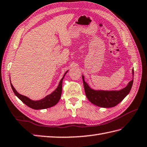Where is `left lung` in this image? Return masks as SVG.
I'll use <instances>...</instances> for the list:
<instances>
[{"instance_id": "obj_1", "label": "left lung", "mask_w": 147, "mask_h": 147, "mask_svg": "<svg viewBox=\"0 0 147 147\" xmlns=\"http://www.w3.org/2000/svg\"><path fill=\"white\" fill-rule=\"evenodd\" d=\"M133 75L134 76L133 70ZM82 80L85 92L87 99L90 102L102 107H112L118 104L129 94L133 82V79L129 82L128 86L120 90L104 91L92 89L84 81V76H82Z\"/></svg>"}]
</instances>
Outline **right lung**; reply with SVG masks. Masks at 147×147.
<instances>
[{"label":"right lung","mask_w":147,"mask_h":147,"mask_svg":"<svg viewBox=\"0 0 147 147\" xmlns=\"http://www.w3.org/2000/svg\"><path fill=\"white\" fill-rule=\"evenodd\" d=\"M68 71H67L62 79L60 81L59 85H58L57 89L53 91L50 95H48L45 97L44 99L39 100H32L28 97H26L24 96H22L21 94H19L17 91L16 90L14 87H13L12 84L11 82V86L12 87V89L13 92L15 94V95L17 96L18 98L20 99L22 102H24L26 105H27L28 107H31L32 109H46L53 106L58 103V101L60 99L61 95V91H62V80L65 77V75L66 74Z\"/></svg>","instance_id":"1"}]
</instances>
